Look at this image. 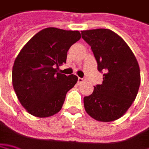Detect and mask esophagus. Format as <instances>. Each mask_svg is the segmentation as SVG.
Returning a JSON list of instances; mask_svg holds the SVG:
<instances>
[{"instance_id": "34e87169", "label": "esophagus", "mask_w": 149, "mask_h": 149, "mask_svg": "<svg viewBox=\"0 0 149 149\" xmlns=\"http://www.w3.org/2000/svg\"><path fill=\"white\" fill-rule=\"evenodd\" d=\"M84 81H85V79H84V78H79L78 79V84H81Z\"/></svg>"}]
</instances>
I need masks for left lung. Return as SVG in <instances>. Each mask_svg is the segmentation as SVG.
Wrapping results in <instances>:
<instances>
[{
	"label": "left lung",
	"instance_id": "obj_1",
	"mask_svg": "<svg viewBox=\"0 0 149 149\" xmlns=\"http://www.w3.org/2000/svg\"><path fill=\"white\" fill-rule=\"evenodd\" d=\"M82 38L93 52L97 70L103 71L102 84L94 86L84 104L92 118L110 122L120 118L135 100L140 85L136 57L127 43L113 31L98 29L81 31Z\"/></svg>",
	"mask_w": 149,
	"mask_h": 149
}]
</instances>
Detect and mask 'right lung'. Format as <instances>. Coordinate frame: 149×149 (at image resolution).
I'll return each mask as SVG.
<instances>
[{"mask_svg": "<svg viewBox=\"0 0 149 149\" xmlns=\"http://www.w3.org/2000/svg\"><path fill=\"white\" fill-rule=\"evenodd\" d=\"M79 31L47 28L31 38L15 60L12 84L21 105L37 117L59 112L78 77L58 72L70 47L80 39Z\"/></svg>", "mask_w": 149, "mask_h": 149, "instance_id": "1", "label": "right lung"}]
</instances>
